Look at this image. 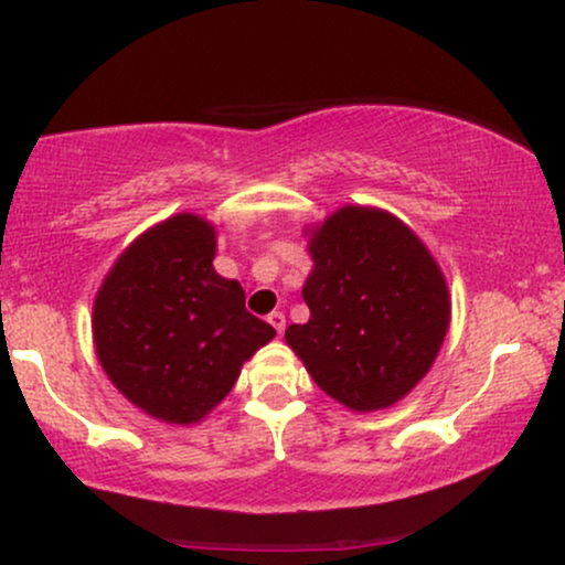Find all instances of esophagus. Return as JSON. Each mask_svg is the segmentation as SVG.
<instances>
[{"label":"esophagus","mask_w":565,"mask_h":565,"mask_svg":"<svg viewBox=\"0 0 565 565\" xmlns=\"http://www.w3.org/2000/svg\"><path fill=\"white\" fill-rule=\"evenodd\" d=\"M267 321L273 323V329L277 331V334H282V331H285V316H282L280 311H273V313H269V316H267Z\"/></svg>","instance_id":"34e87169"}]
</instances>
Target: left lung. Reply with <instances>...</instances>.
Listing matches in <instances>:
<instances>
[{
  "label": "left lung",
  "mask_w": 565,
  "mask_h": 565,
  "mask_svg": "<svg viewBox=\"0 0 565 565\" xmlns=\"http://www.w3.org/2000/svg\"><path fill=\"white\" fill-rule=\"evenodd\" d=\"M311 319L285 342L319 388L350 412L398 404L435 365L450 329V292L437 259L396 215L344 205L306 228Z\"/></svg>",
  "instance_id": "8db88e82"
}]
</instances>
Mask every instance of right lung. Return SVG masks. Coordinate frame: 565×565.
<instances>
[{
  "mask_svg": "<svg viewBox=\"0 0 565 565\" xmlns=\"http://www.w3.org/2000/svg\"><path fill=\"white\" fill-rule=\"evenodd\" d=\"M218 231L177 213L115 259L92 306L99 365L130 404L164 424L203 422L275 329L244 308L238 280L215 273Z\"/></svg>",
  "mask_w": 565,
  "mask_h": 565,
  "instance_id": "1",
  "label": "right lung"
}]
</instances>
